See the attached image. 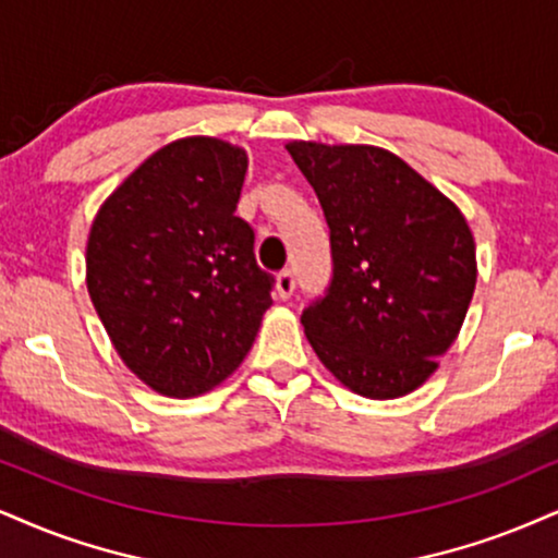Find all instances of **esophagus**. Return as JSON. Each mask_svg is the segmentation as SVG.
Returning a JSON list of instances; mask_svg holds the SVG:
<instances>
[{
    "mask_svg": "<svg viewBox=\"0 0 558 558\" xmlns=\"http://www.w3.org/2000/svg\"><path fill=\"white\" fill-rule=\"evenodd\" d=\"M294 292V274L290 271V268H284V271L277 274V294L281 300L292 298Z\"/></svg>",
    "mask_w": 558,
    "mask_h": 558,
    "instance_id": "esophagus-1",
    "label": "esophagus"
}]
</instances>
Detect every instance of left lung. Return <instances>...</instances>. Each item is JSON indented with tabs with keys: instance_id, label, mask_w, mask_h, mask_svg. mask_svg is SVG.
<instances>
[{
	"instance_id": "left-lung-1",
	"label": "left lung",
	"mask_w": 558,
	"mask_h": 558,
	"mask_svg": "<svg viewBox=\"0 0 558 558\" xmlns=\"http://www.w3.org/2000/svg\"><path fill=\"white\" fill-rule=\"evenodd\" d=\"M313 185L333 274L300 315L339 380L398 398L437 369L476 287V245L458 206L401 157L364 144H287Z\"/></svg>"
}]
</instances>
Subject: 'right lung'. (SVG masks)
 Segmentation results:
<instances>
[{
    "instance_id": "right-lung-1",
    "label": "right lung",
    "mask_w": 558,
    "mask_h": 558,
    "mask_svg": "<svg viewBox=\"0 0 558 558\" xmlns=\"http://www.w3.org/2000/svg\"><path fill=\"white\" fill-rule=\"evenodd\" d=\"M247 157L189 136L113 191L87 240V290L116 352L157 393H206L251 352L271 305L256 232L235 215Z\"/></svg>"
}]
</instances>
